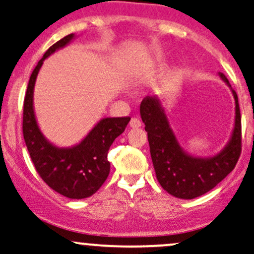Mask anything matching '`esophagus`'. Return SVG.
Returning <instances> with one entry per match:
<instances>
[{"label":"esophagus","instance_id":"1","mask_svg":"<svg viewBox=\"0 0 254 254\" xmlns=\"http://www.w3.org/2000/svg\"><path fill=\"white\" fill-rule=\"evenodd\" d=\"M130 127H132V129H137V127H141V122L140 119L137 118H132L131 120H130Z\"/></svg>","mask_w":254,"mask_h":254}]
</instances>
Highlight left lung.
Returning a JSON list of instances; mask_svg holds the SVG:
<instances>
[{
    "label": "left lung",
    "mask_w": 254,
    "mask_h": 254,
    "mask_svg": "<svg viewBox=\"0 0 254 254\" xmlns=\"http://www.w3.org/2000/svg\"><path fill=\"white\" fill-rule=\"evenodd\" d=\"M219 76L233 92L235 123L228 143L214 156L194 157L181 147L158 96H147L141 102V119L147 131L157 180L168 193L178 198H196L214 189L233 172L241 154L239 100L226 76L221 73Z\"/></svg>",
    "instance_id": "1"
}]
</instances>
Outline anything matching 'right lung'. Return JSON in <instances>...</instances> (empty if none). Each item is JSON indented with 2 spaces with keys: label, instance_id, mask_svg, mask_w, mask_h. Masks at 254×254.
<instances>
[{
  "label": "right lung",
  "instance_id": "1",
  "mask_svg": "<svg viewBox=\"0 0 254 254\" xmlns=\"http://www.w3.org/2000/svg\"><path fill=\"white\" fill-rule=\"evenodd\" d=\"M69 34L50 47L39 61L28 84L23 109V135L30 158L42 180L52 190L71 199L92 196L108 178L111 164L107 159L113 141L124 132L127 118H103L76 145L60 147L47 140L37 124L34 111V87L44 61L75 39Z\"/></svg>",
  "mask_w": 254,
  "mask_h": 254
}]
</instances>
